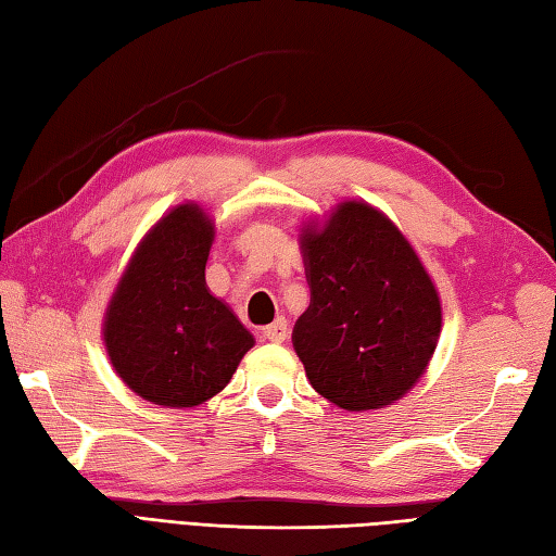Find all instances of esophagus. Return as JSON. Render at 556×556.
Instances as JSON below:
<instances>
[{"label":"esophagus","mask_w":556,"mask_h":556,"mask_svg":"<svg viewBox=\"0 0 556 556\" xmlns=\"http://www.w3.org/2000/svg\"><path fill=\"white\" fill-rule=\"evenodd\" d=\"M260 337H263L265 341H271V344H281V341H287V337H289V323L285 320V317H279V320L265 327L263 332H260Z\"/></svg>","instance_id":"34e87169"}]
</instances>
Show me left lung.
Here are the masks:
<instances>
[{"mask_svg": "<svg viewBox=\"0 0 556 556\" xmlns=\"http://www.w3.org/2000/svg\"><path fill=\"white\" fill-rule=\"evenodd\" d=\"M301 253L311 305L291 341L313 389L346 410L394 404L428 370L442 329L440 293L420 257L363 200L305 224Z\"/></svg>", "mask_w": 556, "mask_h": 556, "instance_id": "obj_1", "label": "left lung"}]
</instances>
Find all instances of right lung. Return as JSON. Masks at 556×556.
Instances as JSON below:
<instances>
[{"label":"right lung","instance_id":"add662e5","mask_svg":"<svg viewBox=\"0 0 556 556\" xmlns=\"http://www.w3.org/2000/svg\"><path fill=\"white\" fill-rule=\"evenodd\" d=\"M215 224L195 203L169 210L143 241L104 313V346L124 384L164 408L219 394L255 344L205 285Z\"/></svg>","mask_w":556,"mask_h":556}]
</instances>
